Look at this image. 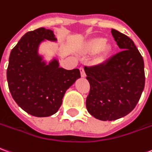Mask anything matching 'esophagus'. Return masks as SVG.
Masks as SVG:
<instances>
[{"label":"esophagus","instance_id":"1","mask_svg":"<svg viewBox=\"0 0 152 152\" xmlns=\"http://www.w3.org/2000/svg\"><path fill=\"white\" fill-rule=\"evenodd\" d=\"M80 76L81 77H86V73H85V71H84L83 67H80Z\"/></svg>","mask_w":152,"mask_h":152}]
</instances>
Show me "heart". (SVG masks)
<instances>
[{
    "label": "heart",
    "instance_id": "heart-1",
    "mask_svg": "<svg viewBox=\"0 0 152 152\" xmlns=\"http://www.w3.org/2000/svg\"><path fill=\"white\" fill-rule=\"evenodd\" d=\"M113 44L103 37L91 38L80 48V53L84 55L94 53L92 64L101 66L105 64L113 52Z\"/></svg>",
    "mask_w": 152,
    "mask_h": 152
}]
</instances>
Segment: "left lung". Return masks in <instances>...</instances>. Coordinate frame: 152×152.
<instances>
[{
    "label": "left lung",
    "mask_w": 152,
    "mask_h": 152,
    "mask_svg": "<svg viewBox=\"0 0 152 152\" xmlns=\"http://www.w3.org/2000/svg\"><path fill=\"white\" fill-rule=\"evenodd\" d=\"M111 33L123 51L104 66L84 68L91 85L86 109L102 121L116 120L132 111L145 86L144 61L133 41L116 29Z\"/></svg>",
    "instance_id": "8db88e82"
}]
</instances>
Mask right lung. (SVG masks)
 Here are the masks:
<instances>
[{
	"label": "right lung",
	"instance_id": "right-lung-1",
	"mask_svg": "<svg viewBox=\"0 0 152 152\" xmlns=\"http://www.w3.org/2000/svg\"><path fill=\"white\" fill-rule=\"evenodd\" d=\"M57 42L53 31L45 28L26 33L10 52L7 81L14 100L35 117L56 113L67 89L80 78L79 69L66 70L54 57L49 62L39 53L43 42Z\"/></svg>",
	"mask_w": 152,
	"mask_h": 152
}]
</instances>
